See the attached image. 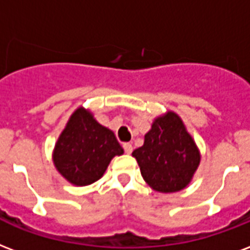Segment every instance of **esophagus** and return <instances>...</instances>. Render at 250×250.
I'll list each match as a JSON object with an SVG mask.
<instances>
[{
    "label": "esophagus",
    "instance_id": "1",
    "mask_svg": "<svg viewBox=\"0 0 250 250\" xmlns=\"http://www.w3.org/2000/svg\"><path fill=\"white\" fill-rule=\"evenodd\" d=\"M123 149H125V153L132 152V144L131 143H123Z\"/></svg>",
    "mask_w": 250,
    "mask_h": 250
}]
</instances>
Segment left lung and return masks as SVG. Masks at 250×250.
Returning <instances> with one entry per match:
<instances>
[{"mask_svg": "<svg viewBox=\"0 0 250 250\" xmlns=\"http://www.w3.org/2000/svg\"><path fill=\"white\" fill-rule=\"evenodd\" d=\"M142 176L158 192H177L191 182L200 153L182 119L168 112L153 122L144 144L132 152Z\"/></svg>", "mask_w": 250, "mask_h": 250, "instance_id": "8db88e82", "label": "left lung"}]
</instances>
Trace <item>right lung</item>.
<instances>
[{
	"instance_id": "obj_1",
	"label": "right lung",
	"mask_w": 250,
	"mask_h": 250,
	"mask_svg": "<svg viewBox=\"0 0 250 250\" xmlns=\"http://www.w3.org/2000/svg\"><path fill=\"white\" fill-rule=\"evenodd\" d=\"M123 153L115 135L78 108L68 120L55 146L54 164L75 186H87L103 176L111 159Z\"/></svg>"
}]
</instances>
